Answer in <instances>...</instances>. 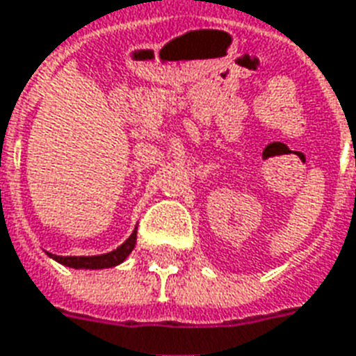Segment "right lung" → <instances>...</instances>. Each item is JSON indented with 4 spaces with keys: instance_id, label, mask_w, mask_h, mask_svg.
<instances>
[{
    "instance_id": "obj_1",
    "label": "right lung",
    "mask_w": 356,
    "mask_h": 356,
    "mask_svg": "<svg viewBox=\"0 0 356 356\" xmlns=\"http://www.w3.org/2000/svg\"><path fill=\"white\" fill-rule=\"evenodd\" d=\"M136 239H138V226H136V230L131 232L130 238L111 252L96 254V257H58V254L49 252V257L60 262V264L67 266V268H75V270H104V268H113V266L124 262L128 259V254L136 247Z\"/></svg>"
}]
</instances>
